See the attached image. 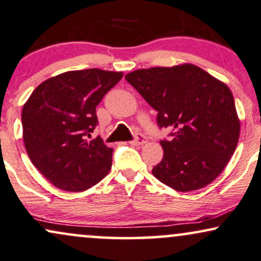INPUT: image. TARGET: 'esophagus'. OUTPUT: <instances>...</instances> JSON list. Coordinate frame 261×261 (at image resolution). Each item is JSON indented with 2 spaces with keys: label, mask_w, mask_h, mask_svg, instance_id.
Wrapping results in <instances>:
<instances>
[{
  "label": "esophagus",
  "mask_w": 261,
  "mask_h": 261,
  "mask_svg": "<svg viewBox=\"0 0 261 261\" xmlns=\"http://www.w3.org/2000/svg\"><path fill=\"white\" fill-rule=\"evenodd\" d=\"M146 137L143 136V135L141 134H137L135 135V139L131 141V144H134V146H141V144L146 143Z\"/></svg>",
  "instance_id": "1"
}]
</instances>
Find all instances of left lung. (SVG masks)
<instances>
[{"label": "left lung", "instance_id": "8db88e82", "mask_svg": "<svg viewBox=\"0 0 261 261\" xmlns=\"http://www.w3.org/2000/svg\"><path fill=\"white\" fill-rule=\"evenodd\" d=\"M125 79L158 112V126L172 128L171 139L161 141L164 155L153 175L180 192L214 181L240 139L230 89L193 64L139 69Z\"/></svg>", "mask_w": 261, "mask_h": 261}]
</instances>
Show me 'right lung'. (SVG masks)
Listing matches in <instances>:
<instances>
[{"label":"right lung","mask_w":261,"mask_h":261,"mask_svg":"<svg viewBox=\"0 0 261 261\" xmlns=\"http://www.w3.org/2000/svg\"><path fill=\"white\" fill-rule=\"evenodd\" d=\"M122 75L96 68L67 71L40 84L24 105L28 155L56 187L81 192L111 170L113 148L87 137L98 124L96 107Z\"/></svg>","instance_id":"obj_1"}]
</instances>
